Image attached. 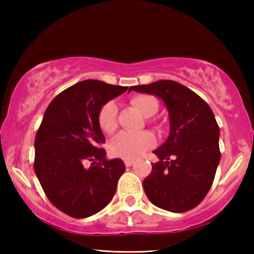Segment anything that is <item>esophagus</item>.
I'll list each match as a JSON object with an SVG mask.
<instances>
[{
  "label": "esophagus",
  "mask_w": 254,
  "mask_h": 254,
  "mask_svg": "<svg viewBox=\"0 0 254 254\" xmlns=\"http://www.w3.org/2000/svg\"><path fill=\"white\" fill-rule=\"evenodd\" d=\"M124 164H126L127 167H131L134 164V161L131 160V159H126V160H124Z\"/></svg>",
  "instance_id": "obj_1"
}]
</instances>
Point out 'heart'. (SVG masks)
I'll use <instances>...</instances> for the list:
<instances>
[{"label": "heart", "instance_id": "obj_1", "mask_svg": "<svg viewBox=\"0 0 254 254\" xmlns=\"http://www.w3.org/2000/svg\"><path fill=\"white\" fill-rule=\"evenodd\" d=\"M131 104L145 118L154 116L158 110V105L153 97L138 95L133 97ZM118 107L115 101L107 102L101 107L98 113V123L101 130L106 133H112L117 128ZM155 136L150 132L143 131L138 133L121 132L110 143V152L117 157L124 159H136L154 147Z\"/></svg>", "mask_w": 254, "mask_h": 254}]
</instances>
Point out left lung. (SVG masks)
<instances>
[{
	"mask_svg": "<svg viewBox=\"0 0 254 254\" xmlns=\"http://www.w3.org/2000/svg\"><path fill=\"white\" fill-rule=\"evenodd\" d=\"M156 96L168 111L169 135L153 150L159 161L143 181L155 206L183 213L202 202L220 160L219 127L208 105L174 80L132 86L130 91Z\"/></svg>",
	"mask_w": 254,
	"mask_h": 254,
	"instance_id": "8db88e82",
	"label": "left lung"
}]
</instances>
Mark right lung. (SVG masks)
Here are the masks:
<instances>
[{
    "label": "right lung",
    "instance_id": "1",
    "mask_svg": "<svg viewBox=\"0 0 254 254\" xmlns=\"http://www.w3.org/2000/svg\"><path fill=\"white\" fill-rule=\"evenodd\" d=\"M128 87L86 79L59 94L48 106L35 139V172L47 197L61 212L86 218L110 203L126 171L108 159L98 113Z\"/></svg>",
    "mask_w": 254,
    "mask_h": 254
}]
</instances>
